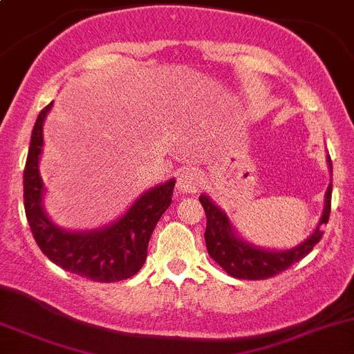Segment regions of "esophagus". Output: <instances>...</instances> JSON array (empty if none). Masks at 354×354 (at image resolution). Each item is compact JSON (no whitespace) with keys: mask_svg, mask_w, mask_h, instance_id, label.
I'll use <instances>...</instances> for the list:
<instances>
[{"mask_svg":"<svg viewBox=\"0 0 354 354\" xmlns=\"http://www.w3.org/2000/svg\"><path fill=\"white\" fill-rule=\"evenodd\" d=\"M201 183H203V178H201L200 171L193 168H186L178 174L176 188L183 193H195L200 189Z\"/></svg>","mask_w":354,"mask_h":354,"instance_id":"1","label":"esophagus"}]
</instances>
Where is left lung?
Here are the masks:
<instances>
[{
    "instance_id": "left-lung-1",
    "label": "left lung",
    "mask_w": 354,
    "mask_h": 354,
    "mask_svg": "<svg viewBox=\"0 0 354 354\" xmlns=\"http://www.w3.org/2000/svg\"><path fill=\"white\" fill-rule=\"evenodd\" d=\"M329 159V168L333 173L331 158ZM331 193L333 183L328 186L326 192V205L319 227L322 223H328L329 213H331ZM200 203L207 215V230H205V242L209 257L227 272L228 275L235 279H247V281H260V279H270L274 275L281 274L289 269L292 263L304 259L313 250L314 245L321 240L324 232L319 227L316 228L313 235L301 245L286 252H269L262 248H255L248 243L242 242L239 236L234 235L227 215L218 207L208 200V196L201 195Z\"/></svg>"
}]
</instances>
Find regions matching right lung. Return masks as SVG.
I'll return each mask as SVG.
<instances>
[{
    "instance_id": "obj_1",
    "label": "right lung",
    "mask_w": 354,
    "mask_h": 354,
    "mask_svg": "<svg viewBox=\"0 0 354 354\" xmlns=\"http://www.w3.org/2000/svg\"><path fill=\"white\" fill-rule=\"evenodd\" d=\"M52 104L38 114L23 171V203L35 242L60 269L88 281L115 282L133 277L145 263L154 227L171 205L174 180L145 193L122 218L104 230L72 234L57 228L41 208L44 183L38 174L44 120Z\"/></svg>"
}]
</instances>
